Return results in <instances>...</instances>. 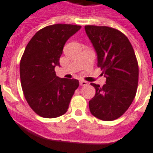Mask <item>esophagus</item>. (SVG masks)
Here are the masks:
<instances>
[{
	"label": "esophagus",
	"instance_id": "obj_1",
	"mask_svg": "<svg viewBox=\"0 0 153 153\" xmlns=\"http://www.w3.org/2000/svg\"><path fill=\"white\" fill-rule=\"evenodd\" d=\"M88 85L87 82H85V81L84 80L80 81V85H82V86H85V85Z\"/></svg>",
	"mask_w": 153,
	"mask_h": 153
}]
</instances>
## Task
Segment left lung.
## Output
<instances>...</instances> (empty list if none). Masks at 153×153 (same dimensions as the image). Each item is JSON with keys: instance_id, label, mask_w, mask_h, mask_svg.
<instances>
[{"instance_id": "1", "label": "left lung", "mask_w": 153, "mask_h": 153, "mask_svg": "<svg viewBox=\"0 0 153 153\" xmlns=\"http://www.w3.org/2000/svg\"><path fill=\"white\" fill-rule=\"evenodd\" d=\"M85 32L97 53V66L106 83H91L96 89L89 100L90 112L104 121L115 120L132 104L138 85V63L130 41L119 30L109 27L87 25Z\"/></svg>"}]
</instances>
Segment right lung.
I'll return each mask as SVG.
<instances>
[{"mask_svg": "<svg viewBox=\"0 0 153 153\" xmlns=\"http://www.w3.org/2000/svg\"><path fill=\"white\" fill-rule=\"evenodd\" d=\"M81 26L57 24L38 30L25 48L19 65L25 99L36 114L53 119L67 112L79 87L77 79H60L55 67L59 65L63 48Z\"/></svg>", "mask_w": 153, "mask_h": 153, "instance_id": "obj_1", "label": "right lung"}]
</instances>
